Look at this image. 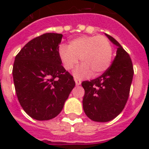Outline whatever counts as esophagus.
Instances as JSON below:
<instances>
[{"instance_id": "esophagus-1", "label": "esophagus", "mask_w": 149, "mask_h": 149, "mask_svg": "<svg viewBox=\"0 0 149 149\" xmlns=\"http://www.w3.org/2000/svg\"><path fill=\"white\" fill-rule=\"evenodd\" d=\"M75 83H76V85L77 86H79L80 84H81V81L79 80V79H75Z\"/></svg>"}]
</instances>
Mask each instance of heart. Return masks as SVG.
<instances>
[{
    "label": "heart",
    "instance_id": "heart-1",
    "mask_svg": "<svg viewBox=\"0 0 149 149\" xmlns=\"http://www.w3.org/2000/svg\"><path fill=\"white\" fill-rule=\"evenodd\" d=\"M58 56L66 70H71L79 63L82 65L75 72L77 77L91 73L97 77L104 73L112 60V46L107 37L103 36H83L72 39L69 46L61 45Z\"/></svg>",
    "mask_w": 149,
    "mask_h": 149
}]
</instances>
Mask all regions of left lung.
Returning <instances> with one entry per match:
<instances>
[{
	"label": "left lung",
	"instance_id": "8db88e82",
	"mask_svg": "<svg viewBox=\"0 0 149 149\" xmlns=\"http://www.w3.org/2000/svg\"><path fill=\"white\" fill-rule=\"evenodd\" d=\"M118 46L111 65L97 79L84 81L83 107L86 115L97 122L113 120L123 111L128 99L134 70L129 55L113 37L105 34Z\"/></svg>",
	"mask_w": 149,
	"mask_h": 149
}]
</instances>
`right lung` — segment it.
I'll return each instance as SVG.
<instances>
[{
    "instance_id": "right-lung-1",
    "label": "right lung",
    "mask_w": 149,
    "mask_h": 149,
    "mask_svg": "<svg viewBox=\"0 0 149 149\" xmlns=\"http://www.w3.org/2000/svg\"><path fill=\"white\" fill-rule=\"evenodd\" d=\"M62 38V34H43L29 42L15 57L12 74L17 99L36 120L58 115L75 86L73 77L61 65Z\"/></svg>"
}]
</instances>
